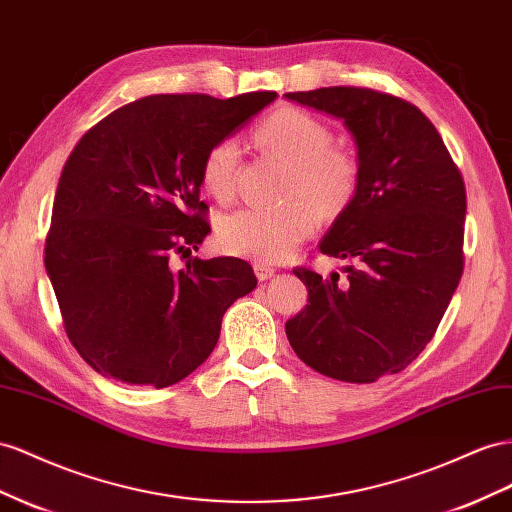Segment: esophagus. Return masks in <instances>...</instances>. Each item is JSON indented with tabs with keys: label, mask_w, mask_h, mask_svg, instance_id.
Masks as SVG:
<instances>
[{
	"label": "esophagus",
	"mask_w": 512,
	"mask_h": 512,
	"mask_svg": "<svg viewBox=\"0 0 512 512\" xmlns=\"http://www.w3.org/2000/svg\"><path fill=\"white\" fill-rule=\"evenodd\" d=\"M254 273H256V278H258L260 282H265V280H271V278H273V275H275V267L267 265V262H254Z\"/></svg>",
	"instance_id": "1"
}]
</instances>
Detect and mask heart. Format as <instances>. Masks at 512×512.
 Segmentation results:
<instances>
[{
    "label": "heart",
    "mask_w": 512,
    "mask_h": 512,
    "mask_svg": "<svg viewBox=\"0 0 512 512\" xmlns=\"http://www.w3.org/2000/svg\"><path fill=\"white\" fill-rule=\"evenodd\" d=\"M256 140L290 165L284 185V198L290 202L230 213L217 228V241L234 256L275 262L312 237L314 209L334 215L351 200L357 185V163L347 150L331 146L334 140L327 124L293 107H284L258 124ZM239 163L241 146L234 137L215 142L202 161L206 191L222 202L230 200Z\"/></svg>",
    "instance_id": "b5f03b06"
}]
</instances>
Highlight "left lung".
<instances>
[{"label": "left lung", "instance_id": "obj_1", "mask_svg": "<svg viewBox=\"0 0 512 512\" xmlns=\"http://www.w3.org/2000/svg\"><path fill=\"white\" fill-rule=\"evenodd\" d=\"M284 96L342 120L357 150L353 198L319 243L349 265L342 280L293 271L308 306L286 321L290 347L338 381L396 375L431 342L459 286L463 178L433 122L398 96L351 86Z\"/></svg>", "mask_w": 512, "mask_h": 512}]
</instances>
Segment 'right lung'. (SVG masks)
<instances>
[{"mask_svg":"<svg viewBox=\"0 0 512 512\" xmlns=\"http://www.w3.org/2000/svg\"><path fill=\"white\" fill-rule=\"evenodd\" d=\"M275 92L232 99L153 94L92 127L55 191L45 269L77 353L107 379L168 388L219 340L226 310L256 288L250 262L191 258L211 232L200 202L209 148Z\"/></svg>","mask_w":512,"mask_h":512,"instance_id":"right-lung-1","label":"right lung"}]
</instances>
